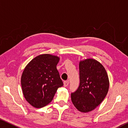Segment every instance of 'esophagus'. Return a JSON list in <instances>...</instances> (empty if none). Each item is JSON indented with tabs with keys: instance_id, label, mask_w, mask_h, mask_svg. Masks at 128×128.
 <instances>
[{
	"instance_id": "obj_1",
	"label": "esophagus",
	"mask_w": 128,
	"mask_h": 128,
	"mask_svg": "<svg viewBox=\"0 0 128 128\" xmlns=\"http://www.w3.org/2000/svg\"><path fill=\"white\" fill-rule=\"evenodd\" d=\"M69 84V81H66L64 82V86H65V87H66V86H68V85Z\"/></svg>"
}]
</instances>
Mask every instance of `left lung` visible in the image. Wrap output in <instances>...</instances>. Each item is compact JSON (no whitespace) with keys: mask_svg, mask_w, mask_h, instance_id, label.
Instances as JSON below:
<instances>
[{"mask_svg":"<svg viewBox=\"0 0 128 128\" xmlns=\"http://www.w3.org/2000/svg\"><path fill=\"white\" fill-rule=\"evenodd\" d=\"M80 85L71 94L75 107L82 112L92 111L107 94L109 80L105 68L99 62L87 59L80 62Z\"/></svg>","mask_w":128,"mask_h":128,"instance_id":"left-lung-1","label":"left lung"}]
</instances>
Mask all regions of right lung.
Segmentation results:
<instances>
[{"instance_id": "right-lung-1", "label": "right lung", "mask_w": 128, "mask_h": 128, "mask_svg": "<svg viewBox=\"0 0 128 128\" xmlns=\"http://www.w3.org/2000/svg\"><path fill=\"white\" fill-rule=\"evenodd\" d=\"M60 58L42 54L30 61L24 70L21 78L26 100L36 108H42L52 100L58 88L63 86L56 66Z\"/></svg>"}]
</instances>
